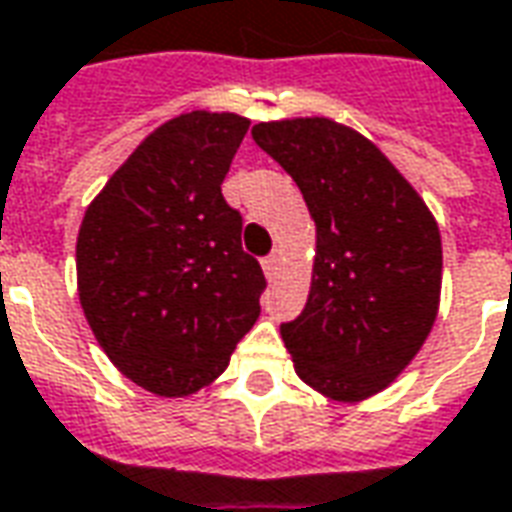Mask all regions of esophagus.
Returning a JSON list of instances; mask_svg holds the SVG:
<instances>
[{"instance_id": "34e87169", "label": "esophagus", "mask_w": 512, "mask_h": 512, "mask_svg": "<svg viewBox=\"0 0 512 512\" xmlns=\"http://www.w3.org/2000/svg\"><path fill=\"white\" fill-rule=\"evenodd\" d=\"M280 263H282L280 252H271V255L263 260V274H266L268 280H274V277L280 274Z\"/></svg>"}]
</instances>
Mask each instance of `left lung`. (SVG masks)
I'll list each match as a JSON object with an SVG mask.
<instances>
[{
	"label": "left lung",
	"mask_w": 512,
	"mask_h": 512,
	"mask_svg": "<svg viewBox=\"0 0 512 512\" xmlns=\"http://www.w3.org/2000/svg\"><path fill=\"white\" fill-rule=\"evenodd\" d=\"M255 144L291 174L316 221L302 316L282 324L299 380L335 402L385 391L418 355L441 302V232L377 146L338 121H260Z\"/></svg>",
	"instance_id": "8db88e82"
}]
</instances>
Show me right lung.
<instances>
[{
    "label": "right lung",
    "instance_id": "1",
    "mask_svg": "<svg viewBox=\"0 0 512 512\" xmlns=\"http://www.w3.org/2000/svg\"><path fill=\"white\" fill-rule=\"evenodd\" d=\"M246 130L207 110L160 124L82 216V313L110 363L166 399L216 380L260 316L266 277L221 196Z\"/></svg>",
    "mask_w": 512,
    "mask_h": 512
}]
</instances>
